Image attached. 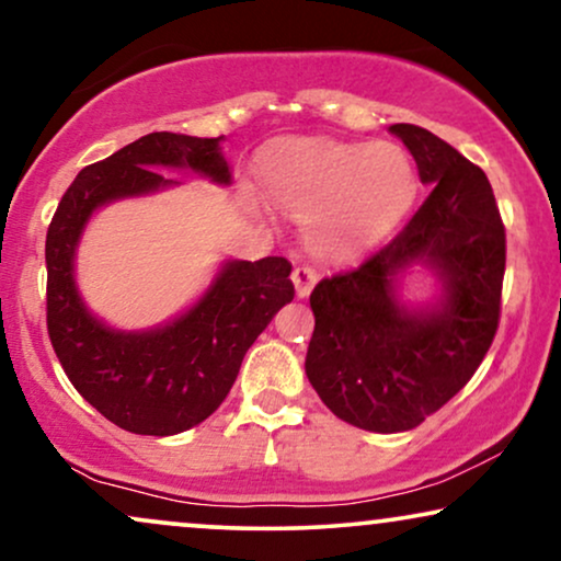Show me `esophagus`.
<instances>
[{
	"instance_id": "esophagus-1",
	"label": "esophagus",
	"mask_w": 561,
	"mask_h": 561,
	"mask_svg": "<svg viewBox=\"0 0 561 561\" xmlns=\"http://www.w3.org/2000/svg\"><path fill=\"white\" fill-rule=\"evenodd\" d=\"M293 282H295L297 297H308L310 293H313V287L318 282V272L313 266H297L293 272Z\"/></svg>"
}]
</instances>
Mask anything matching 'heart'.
I'll return each mask as SVG.
<instances>
[{
	"mask_svg": "<svg viewBox=\"0 0 561 561\" xmlns=\"http://www.w3.org/2000/svg\"><path fill=\"white\" fill-rule=\"evenodd\" d=\"M264 183L276 207L305 219V240L318 256L354 259L407 211L416 168L396 141L302 139L266 160Z\"/></svg>",
	"mask_w": 561,
	"mask_h": 561,
	"instance_id": "obj_1",
	"label": "heart"
}]
</instances>
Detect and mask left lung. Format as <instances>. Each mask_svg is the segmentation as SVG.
<instances>
[{
	"mask_svg": "<svg viewBox=\"0 0 561 561\" xmlns=\"http://www.w3.org/2000/svg\"><path fill=\"white\" fill-rule=\"evenodd\" d=\"M391 131L430 196L363 264L318 282L305 357L325 407L370 432L414 430L471 380L497 333L505 276V225L484 170L422 126ZM414 263L444 282L424 309L398 300V274Z\"/></svg>",
	"mask_w": 561,
	"mask_h": 561,
	"instance_id": "obj_1",
	"label": "left lung"
}]
</instances>
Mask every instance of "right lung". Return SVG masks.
Listing matches in <instances>:
<instances>
[{
  "label": "right lung",
  "instance_id": "obj_1",
  "mask_svg": "<svg viewBox=\"0 0 561 561\" xmlns=\"http://www.w3.org/2000/svg\"><path fill=\"white\" fill-rule=\"evenodd\" d=\"M217 139L152 131L82 168L46 232V323L72 386L105 420L134 435H179L215 414L245 352L282 305L295 297L293 264L282 256L225 261L207 293L175 321L118 331L88 310L75 282V256L92 211L116 198L175 186L162 168L194 170L228 186Z\"/></svg>",
  "mask_w": 561,
  "mask_h": 561
}]
</instances>
